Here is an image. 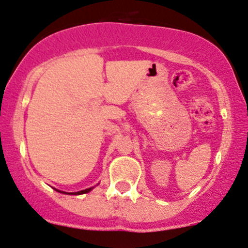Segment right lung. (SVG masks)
<instances>
[{"label": "right lung", "mask_w": 248, "mask_h": 248, "mask_svg": "<svg viewBox=\"0 0 248 248\" xmlns=\"http://www.w3.org/2000/svg\"><path fill=\"white\" fill-rule=\"evenodd\" d=\"M93 188V187H90V188H86V189H82V191H79V192H72V193H67V192H61V191H59V192H61V193H64V194H73V196H79V194H84V193H89L90 191H91V189ZM57 191V189H56Z\"/></svg>", "instance_id": "right-lung-1"}]
</instances>
